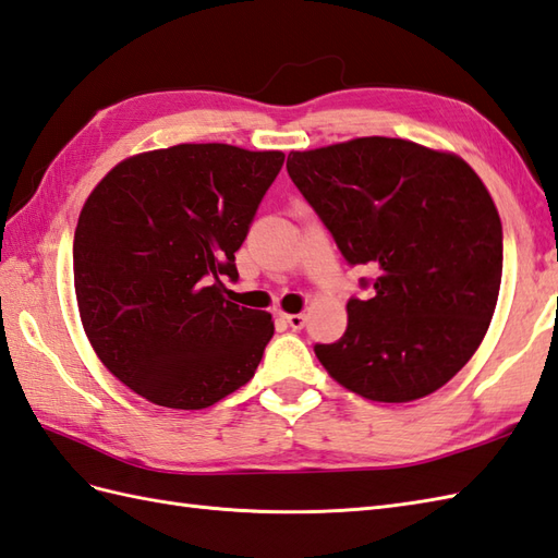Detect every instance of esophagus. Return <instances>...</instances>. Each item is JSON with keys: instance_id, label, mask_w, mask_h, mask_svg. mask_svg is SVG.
<instances>
[{"instance_id": "34e87169", "label": "esophagus", "mask_w": 558, "mask_h": 558, "mask_svg": "<svg viewBox=\"0 0 558 558\" xmlns=\"http://www.w3.org/2000/svg\"><path fill=\"white\" fill-rule=\"evenodd\" d=\"M281 317H283V322H287V325L291 327V329H303V325H305V315L303 313H281Z\"/></svg>"}]
</instances>
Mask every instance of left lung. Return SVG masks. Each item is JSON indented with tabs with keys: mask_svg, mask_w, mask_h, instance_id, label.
Returning <instances> with one entry per match:
<instances>
[{
	"mask_svg": "<svg viewBox=\"0 0 558 558\" xmlns=\"http://www.w3.org/2000/svg\"><path fill=\"white\" fill-rule=\"evenodd\" d=\"M293 183L351 265L375 271L349 327L315 355L341 387L379 403L441 389L480 349L497 307L504 243L487 185L463 157L403 138L289 153Z\"/></svg>",
	"mask_w": 558,
	"mask_h": 558,
	"instance_id": "1",
	"label": "left lung"
}]
</instances>
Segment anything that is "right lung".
<instances>
[{
    "label": "right lung",
    "instance_id": "obj_1",
    "mask_svg": "<svg viewBox=\"0 0 558 558\" xmlns=\"http://www.w3.org/2000/svg\"><path fill=\"white\" fill-rule=\"evenodd\" d=\"M279 150L181 143L126 157L95 185L73 236L93 351L150 403L201 411L253 379L275 333L225 299L236 253L283 165Z\"/></svg>",
    "mask_w": 558,
    "mask_h": 558
}]
</instances>
